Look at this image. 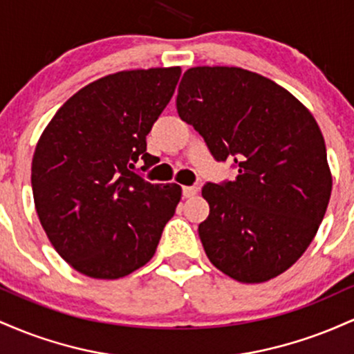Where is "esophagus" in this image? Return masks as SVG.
<instances>
[{"instance_id": "obj_1", "label": "esophagus", "mask_w": 354, "mask_h": 354, "mask_svg": "<svg viewBox=\"0 0 354 354\" xmlns=\"http://www.w3.org/2000/svg\"><path fill=\"white\" fill-rule=\"evenodd\" d=\"M198 193L196 186H183V196L185 198H191Z\"/></svg>"}]
</instances>
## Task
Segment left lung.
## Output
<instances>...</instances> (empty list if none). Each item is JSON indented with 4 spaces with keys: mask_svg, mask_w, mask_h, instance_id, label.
<instances>
[{
    "mask_svg": "<svg viewBox=\"0 0 354 354\" xmlns=\"http://www.w3.org/2000/svg\"><path fill=\"white\" fill-rule=\"evenodd\" d=\"M178 115L236 180L206 183L201 223L209 261L241 283H263L293 266L315 238L331 196L326 146L315 118L290 91L258 73L189 68Z\"/></svg>",
    "mask_w": 354,
    "mask_h": 354,
    "instance_id": "8db88e82",
    "label": "left lung"
}]
</instances>
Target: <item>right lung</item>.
<instances>
[{
	"label": "right lung",
	"instance_id": "1",
	"mask_svg": "<svg viewBox=\"0 0 354 354\" xmlns=\"http://www.w3.org/2000/svg\"><path fill=\"white\" fill-rule=\"evenodd\" d=\"M181 68L120 71L88 84L53 116L36 145V213L68 265L96 279L133 273L153 258L181 186L136 173L156 156L146 136L171 100Z\"/></svg>",
	"mask_w": 354,
	"mask_h": 354
}]
</instances>
